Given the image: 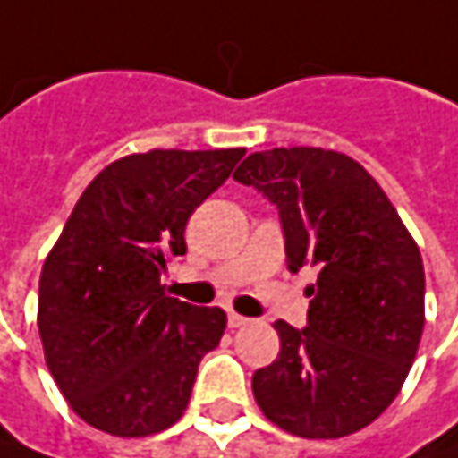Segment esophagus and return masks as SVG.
<instances>
[{"mask_svg":"<svg viewBox=\"0 0 458 458\" xmlns=\"http://www.w3.org/2000/svg\"><path fill=\"white\" fill-rule=\"evenodd\" d=\"M226 323H229V328H242V326H247V323H250V318L240 315V312L229 310V315H226Z\"/></svg>","mask_w":458,"mask_h":458,"instance_id":"1","label":"esophagus"}]
</instances>
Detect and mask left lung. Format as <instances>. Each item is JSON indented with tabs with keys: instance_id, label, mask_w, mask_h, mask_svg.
<instances>
[{
	"instance_id": "obj_1",
	"label": "left lung",
	"mask_w": 458,
	"mask_h": 458,
	"mask_svg": "<svg viewBox=\"0 0 458 458\" xmlns=\"http://www.w3.org/2000/svg\"><path fill=\"white\" fill-rule=\"evenodd\" d=\"M234 180L276 206L286 268H318L308 326L274 323L281 352L255 370V402L292 436H352L396 399L414 362L425 326L420 250L380 184L344 153L260 150Z\"/></svg>"
}]
</instances>
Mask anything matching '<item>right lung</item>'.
Instances as JSON below:
<instances>
[{
  "instance_id": "1",
  "label": "right lung",
  "mask_w": 458,
  "mask_h": 458,
  "mask_svg": "<svg viewBox=\"0 0 458 458\" xmlns=\"http://www.w3.org/2000/svg\"><path fill=\"white\" fill-rule=\"evenodd\" d=\"M245 148L148 150L85 187L38 281V334L72 411L119 438L172 428L226 312L164 294L192 211L229 180Z\"/></svg>"
}]
</instances>
